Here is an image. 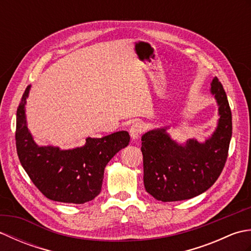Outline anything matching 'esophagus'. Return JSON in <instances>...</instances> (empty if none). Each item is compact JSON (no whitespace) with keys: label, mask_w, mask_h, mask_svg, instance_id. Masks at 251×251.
Returning a JSON list of instances; mask_svg holds the SVG:
<instances>
[{"label":"esophagus","mask_w":251,"mask_h":251,"mask_svg":"<svg viewBox=\"0 0 251 251\" xmlns=\"http://www.w3.org/2000/svg\"><path fill=\"white\" fill-rule=\"evenodd\" d=\"M145 129H146V126L141 122H137L135 124H132L129 128V135H130L131 140L132 141L137 140L142 132L145 131Z\"/></svg>","instance_id":"34e87169"}]
</instances>
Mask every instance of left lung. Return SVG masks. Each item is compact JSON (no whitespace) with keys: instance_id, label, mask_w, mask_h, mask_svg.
Here are the masks:
<instances>
[{"instance_id":"obj_1","label":"left lung","mask_w":251,"mask_h":251,"mask_svg":"<svg viewBox=\"0 0 251 251\" xmlns=\"http://www.w3.org/2000/svg\"><path fill=\"white\" fill-rule=\"evenodd\" d=\"M209 92L217 102L219 119L205 141L194 138L177 141L168 132L170 126L149 130L141 138L143 182L148 193L157 201H183L204 193L225 167L232 137L231 109L216 76Z\"/></svg>"}]
</instances>
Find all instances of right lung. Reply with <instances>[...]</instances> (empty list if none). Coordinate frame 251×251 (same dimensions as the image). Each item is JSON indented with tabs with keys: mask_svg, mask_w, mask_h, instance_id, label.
<instances>
[{
	"mask_svg": "<svg viewBox=\"0 0 251 251\" xmlns=\"http://www.w3.org/2000/svg\"><path fill=\"white\" fill-rule=\"evenodd\" d=\"M25 88L16 117V148L21 166L32 182L47 199L68 204L93 201L102 186L106 164L129 143L127 131H116L101 138H86L82 147L62 150L59 147L39 146L28 128Z\"/></svg>",
	"mask_w": 251,
	"mask_h": 251,
	"instance_id": "obj_1",
	"label": "right lung"
}]
</instances>
